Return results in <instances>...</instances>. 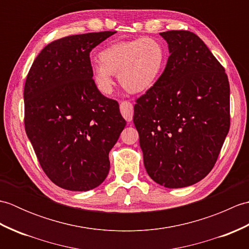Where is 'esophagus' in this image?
I'll list each match as a JSON object with an SVG mask.
<instances>
[{
    "label": "esophagus",
    "instance_id": "34e87169",
    "mask_svg": "<svg viewBox=\"0 0 249 249\" xmlns=\"http://www.w3.org/2000/svg\"><path fill=\"white\" fill-rule=\"evenodd\" d=\"M120 108H121V113L126 121L127 122L133 121V112H134L133 105H131L129 102H122L120 104Z\"/></svg>",
    "mask_w": 249,
    "mask_h": 249
}]
</instances>
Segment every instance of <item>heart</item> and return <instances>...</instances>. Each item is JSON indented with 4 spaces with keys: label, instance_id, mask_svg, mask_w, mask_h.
<instances>
[{
    "label": "heart",
    "instance_id": "heart-1",
    "mask_svg": "<svg viewBox=\"0 0 249 249\" xmlns=\"http://www.w3.org/2000/svg\"><path fill=\"white\" fill-rule=\"evenodd\" d=\"M92 65L93 81L106 96L113 92L114 73L129 93H143L160 79L166 64V49L150 37L111 44L99 52Z\"/></svg>",
    "mask_w": 249,
    "mask_h": 249
}]
</instances>
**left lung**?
<instances>
[{
    "mask_svg": "<svg viewBox=\"0 0 249 249\" xmlns=\"http://www.w3.org/2000/svg\"><path fill=\"white\" fill-rule=\"evenodd\" d=\"M165 71L136 100L146 172L167 188L190 186L212 170L230 128V86L225 68L189 31H167Z\"/></svg>",
    "mask_w": 249,
    "mask_h": 249,
    "instance_id": "obj_1",
    "label": "left lung"
}]
</instances>
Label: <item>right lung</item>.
Segmentation results:
<instances>
[{"label":"right lung","mask_w":249,"mask_h":249,"mask_svg":"<svg viewBox=\"0 0 249 249\" xmlns=\"http://www.w3.org/2000/svg\"><path fill=\"white\" fill-rule=\"evenodd\" d=\"M115 32L47 45L25 80L24 127L41 168L59 187L87 192L107 178L109 152L126 121L93 81L89 52Z\"/></svg>","instance_id":"obj_1"}]
</instances>
